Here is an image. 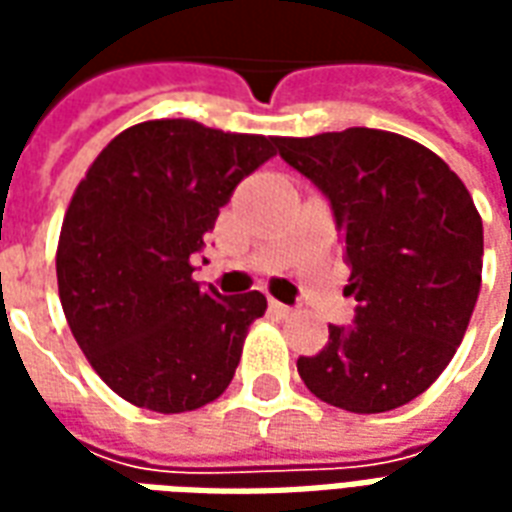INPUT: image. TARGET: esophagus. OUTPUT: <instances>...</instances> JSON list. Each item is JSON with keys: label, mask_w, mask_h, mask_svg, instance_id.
<instances>
[{"label": "esophagus", "mask_w": 512, "mask_h": 512, "mask_svg": "<svg viewBox=\"0 0 512 512\" xmlns=\"http://www.w3.org/2000/svg\"><path fill=\"white\" fill-rule=\"evenodd\" d=\"M268 310L274 312V315H277V318H290V315H293V307H288V304H282V301H277V299H271L268 301Z\"/></svg>", "instance_id": "34e87169"}]
</instances>
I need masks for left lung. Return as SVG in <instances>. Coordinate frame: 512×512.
<instances>
[{
  "mask_svg": "<svg viewBox=\"0 0 512 512\" xmlns=\"http://www.w3.org/2000/svg\"><path fill=\"white\" fill-rule=\"evenodd\" d=\"M279 156L329 200L356 299L321 354L299 356L312 395L381 414L422 395L450 365L483 277V222L433 150L376 128L282 136Z\"/></svg>",
  "mask_w": 512,
  "mask_h": 512,
  "instance_id": "left-lung-1",
  "label": "left lung"
}]
</instances>
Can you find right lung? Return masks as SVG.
<instances>
[{"instance_id":"right-lung-1","label":"right lung","mask_w":512,"mask_h":512,"mask_svg":"<svg viewBox=\"0 0 512 512\" xmlns=\"http://www.w3.org/2000/svg\"><path fill=\"white\" fill-rule=\"evenodd\" d=\"M277 156V136L147 120L117 134L76 186L57 246V285L76 343L106 386L180 414L230 386L266 296H222L191 279L219 208Z\"/></svg>"}]
</instances>
